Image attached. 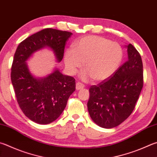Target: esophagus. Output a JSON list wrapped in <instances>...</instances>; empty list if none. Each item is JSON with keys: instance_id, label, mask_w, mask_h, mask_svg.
<instances>
[{"instance_id": "esophagus-1", "label": "esophagus", "mask_w": 157, "mask_h": 157, "mask_svg": "<svg viewBox=\"0 0 157 157\" xmlns=\"http://www.w3.org/2000/svg\"><path fill=\"white\" fill-rule=\"evenodd\" d=\"M84 88V85L82 84L80 82H78V83L76 84V90H81L82 88Z\"/></svg>"}]
</instances>
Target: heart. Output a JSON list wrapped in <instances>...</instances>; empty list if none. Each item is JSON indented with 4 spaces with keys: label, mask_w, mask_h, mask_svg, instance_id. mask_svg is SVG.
<instances>
[{
    "label": "heart",
    "mask_w": 157,
    "mask_h": 157,
    "mask_svg": "<svg viewBox=\"0 0 157 157\" xmlns=\"http://www.w3.org/2000/svg\"><path fill=\"white\" fill-rule=\"evenodd\" d=\"M124 50L118 42L104 37L88 36L79 39L73 48L64 52V62L68 73L74 75L83 65L86 68L80 78L88 81L94 78L104 82L110 78L120 67Z\"/></svg>",
    "instance_id": "obj_1"
}]
</instances>
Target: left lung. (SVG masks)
Here are the masks:
<instances>
[{"label":"left lung","instance_id":"left-lung-1","mask_svg":"<svg viewBox=\"0 0 157 157\" xmlns=\"http://www.w3.org/2000/svg\"><path fill=\"white\" fill-rule=\"evenodd\" d=\"M128 61L106 81L90 86L87 103L90 118L98 126H119L132 113L144 84L143 63L133 45H126Z\"/></svg>","mask_w":157,"mask_h":157}]
</instances>
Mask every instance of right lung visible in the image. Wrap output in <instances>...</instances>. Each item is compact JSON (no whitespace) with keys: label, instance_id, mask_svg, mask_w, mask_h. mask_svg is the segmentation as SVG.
<instances>
[{"label":"right lung","instance_id":"obj_1","mask_svg":"<svg viewBox=\"0 0 157 157\" xmlns=\"http://www.w3.org/2000/svg\"><path fill=\"white\" fill-rule=\"evenodd\" d=\"M71 35L51 28L41 30L21 42L14 54L11 79L17 101L25 116L37 124H50L61 115L75 90V80L63 75L57 67L47 75L36 78L27 61L37 51L47 48L53 51L56 61L60 62Z\"/></svg>","mask_w":157,"mask_h":157}]
</instances>
